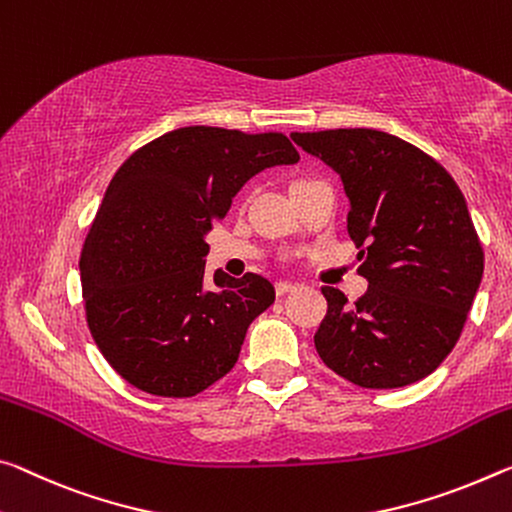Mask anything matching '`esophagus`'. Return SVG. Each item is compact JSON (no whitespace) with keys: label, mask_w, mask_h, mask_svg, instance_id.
Wrapping results in <instances>:
<instances>
[{"label":"esophagus","mask_w":512,"mask_h":512,"mask_svg":"<svg viewBox=\"0 0 512 512\" xmlns=\"http://www.w3.org/2000/svg\"><path fill=\"white\" fill-rule=\"evenodd\" d=\"M294 289H296L294 282H285V280L275 282V294H278V296H285V294H289V291H294Z\"/></svg>","instance_id":"1"}]
</instances>
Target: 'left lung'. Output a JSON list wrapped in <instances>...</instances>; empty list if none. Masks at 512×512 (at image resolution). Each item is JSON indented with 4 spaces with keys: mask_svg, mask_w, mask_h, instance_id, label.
Wrapping results in <instances>:
<instances>
[{
    "mask_svg": "<svg viewBox=\"0 0 512 512\" xmlns=\"http://www.w3.org/2000/svg\"><path fill=\"white\" fill-rule=\"evenodd\" d=\"M291 139L342 175L348 234L369 280L355 303L323 287L328 314L316 353L360 387L417 383L453 351L483 278V246L460 186L431 154L378 129Z\"/></svg>",
    "mask_w": 512,
    "mask_h": 512,
    "instance_id": "left-lung-1",
    "label": "left lung"
}]
</instances>
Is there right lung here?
I'll return each mask as SVG.
<instances>
[{"mask_svg": "<svg viewBox=\"0 0 512 512\" xmlns=\"http://www.w3.org/2000/svg\"><path fill=\"white\" fill-rule=\"evenodd\" d=\"M298 159L282 132L193 125L145 143L116 170L79 271L88 330L129 385L189 399L232 371L275 289L257 273L223 271L205 285V234L250 177Z\"/></svg>", "mask_w": 512, "mask_h": 512, "instance_id": "1", "label": "right lung"}]
</instances>
